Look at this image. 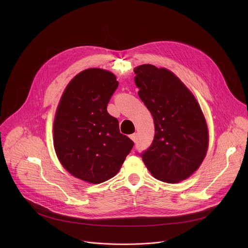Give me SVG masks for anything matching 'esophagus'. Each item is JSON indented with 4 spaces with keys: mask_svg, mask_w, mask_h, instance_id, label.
<instances>
[{
    "mask_svg": "<svg viewBox=\"0 0 248 248\" xmlns=\"http://www.w3.org/2000/svg\"><path fill=\"white\" fill-rule=\"evenodd\" d=\"M129 137H130V139H131L132 141H134V142H135V141H136V139H137V134H136V133L130 134V135H129Z\"/></svg>",
    "mask_w": 248,
    "mask_h": 248,
    "instance_id": "esophagus-1",
    "label": "esophagus"
}]
</instances>
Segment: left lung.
Listing matches in <instances>:
<instances>
[{"label": "left lung", "mask_w": 248, "mask_h": 248, "mask_svg": "<svg viewBox=\"0 0 248 248\" xmlns=\"http://www.w3.org/2000/svg\"><path fill=\"white\" fill-rule=\"evenodd\" d=\"M138 96L152 114L155 135L140 153L154 178L168 184L187 179L208 148L205 118L192 93L171 72L152 64L134 68Z\"/></svg>", "instance_id": "left-lung-1"}]
</instances>
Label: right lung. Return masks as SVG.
Wrapping results in <instances>:
<instances>
[{
    "mask_svg": "<svg viewBox=\"0 0 248 248\" xmlns=\"http://www.w3.org/2000/svg\"><path fill=\"white\" fill-rule=\"evenodd\" d=\"M119 86L116 77L88 68L66 86L54 122V146L63 168L91 184L112 179L134 143L120 132L107 105Z\"/></svg>",
    "mask_w": 248,
    "mask_h": 248,
    "instance_id": "right-lung-1",
    "label": "right lung"
}]
</instances>
